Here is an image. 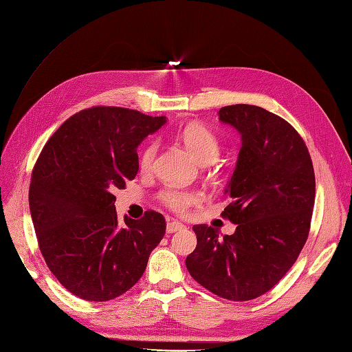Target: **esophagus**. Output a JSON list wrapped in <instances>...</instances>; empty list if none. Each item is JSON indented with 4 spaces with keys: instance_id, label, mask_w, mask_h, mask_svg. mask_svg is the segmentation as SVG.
Returning <instances> with one entry per match:
<instances>
[{
    "instance_id": "34e87169",
    "label": "esophagus",
    "mask_w": 352,
    "mask_h": 352,
    "mask_svg": "<svg viewBox=\"0 0 352 352\" xmlns=\"http://www.w3.org/2000/svg\"><path fill=\"white\" fill-rule=\"evenodd\" d=\"M182 229H185V225H182V223L180 221H168L167 223V228H166V230H167V233H175V232H177V230H182Z\"/></svg>"
}]
</instances>
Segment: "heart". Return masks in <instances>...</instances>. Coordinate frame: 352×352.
Instances as JSON below:
<instances>
[{
  "label": "heart",
  "instance_id": "heart-1",
  "mask_svg": "<svg viewBox=\"0 0 352 352\" xmlns=\"http://www.w3.org/2000/svg\"><path fill=\"white\" fill-rule=\"evenodd\" d=\"M180 141L185 144L189 153L195 157L201 164H210L214 162L220 153V145L217 136L212 133L208 127L199 123H189L179 131ZM158 151V144L155 141L148 144L140 158V166L144 172H150L154 166V160ZM160 199L163 204L176 212H184L189 206L195 204L199 199L197 192L192 190H179V189H164L160 194Z\"/></svg>",
  "mask_w": 352,
  "mask_h": 352
}]
</instances>
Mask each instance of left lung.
I'll list each match as a JSON object with an SVG mask.
<instances>
[{
    "instance_id": "left-lung-1",
    "label": "left lung",
    "mask_w": 352,
    "mask_h": 352,
    "mask_svg": "<svg viewBox=\"0 0 352 352\" xmlns=\"http://www.w3.org/2000/svg\"><path fill=\"white\" fill-rule=\"evenodd\" d=\"M219 120L241 133L242 146L221 212L232 235L195 225L197 248L186 257L190 276L230 301L254 300L278 283L310 232L316 177L310 153L294 127L257 105L221 107Z\"/></svg>"
}]
</instances>
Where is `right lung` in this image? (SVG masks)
<instances>
[{"mask_svg":"<svg viewBox=\"0 0 352 352\" xmlns=\"http://www.w3.org/2000/svg\"><path fill=\"white\" fill-rule=\"evenodd\" d=\"M166 117L122 107L82 110L63 123L36 160L29 208L48 269L69 292L110 301L141 279L166 220L145 211L117 221L114 190L135 179L136 148Z\"/></svg>","mask_w":352,"mask_h":352,"instance_id":"right-lung-1","label":"right lung"}]
</instances>
